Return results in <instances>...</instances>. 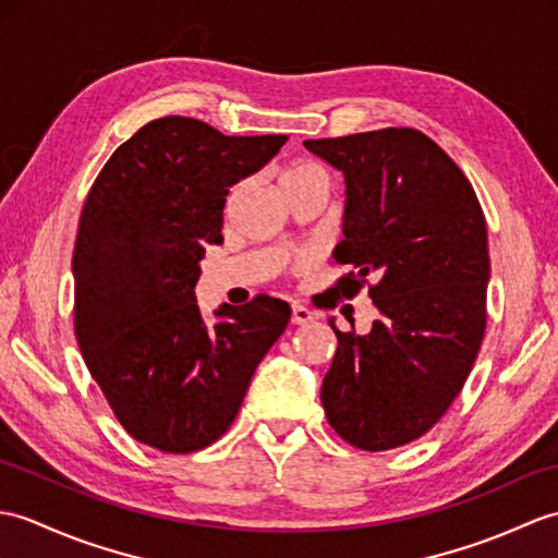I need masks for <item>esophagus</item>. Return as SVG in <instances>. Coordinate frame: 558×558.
I'll use <instances>...</instances> for the list:
<instances>
[{
    "label": "esophagus",
    "mask_w": 558,
    "mask_h": 558,
    "mask_svg": "<svg viewBox=\"0 0 558 558\" xmlns=\"http://www.w3.org/2000/svg\"><path fill=\"white\" fill-rule=\"evenodd\" d=\"M314 320V314H311V308L304 304H292V323L294 326H306V323Z\"/></svg>",
    "instance_id": "1"
}]
</instances>
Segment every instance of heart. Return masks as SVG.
<instances>
[{"instance_id":"1","label":"heart","mask_w":558,"mask_h":558,"mask_svg":"<svg viewBox=\"0 0 558 558\" xmlns=\"http://www.w3.org/2000/svg\"><path fill=\"white\" fill-rule=\"evenodd\" d=\"M314 178H326L318 166H311V163H294L290 166L288 171L282 173V187H292V185H300L304 180H314Z\"/></svg>"}]
</instances>
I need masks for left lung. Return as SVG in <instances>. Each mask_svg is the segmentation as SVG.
Returning <instances> with one entry per match:
<instances>
[{"label": "left lung", "mask_w": 558, "mask_h": 558, "mask_svg": "<svg viewBox=\"0 0 558 558\" xmlns=\"http://www.w3.org/2000/svg\"><path fill=\"white\" fill-rule=\"evenodd\" d=\"M304 147L344 175V240L352 274L335 294L354 296L368 276L378 318L366 335L340 332L323 378L328 423L349 445L395 449L445 416L485 335L487 226L469 178L413 128H383Z\"/></svg>", "instance_id": "left-lung-1"}]
</instances>
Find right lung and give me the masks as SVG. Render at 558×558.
Segmentation results:
<instances>
[{"label":"right lung","mask_w":558,"mask_h":558,"mask_svg":"<svg viewBox=\"0 0 558 558\" xmlns=\"http://www.w3.org/2000/svg\"><path fill=\"white\" fill-rule=\"evenodd\" d=\"M284 135H223L166 116L125 140L89 190L73 250L75 338L116 418L137 442L187 454L235 421L290 306L256 296L204 320L194 288L206 244L223 242L230 187Z\"/></svg>","instance_id":"obj_1"}]
</instances>
